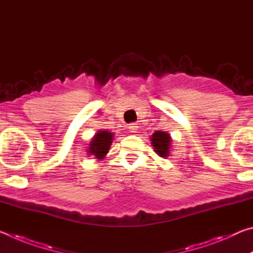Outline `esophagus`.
<instances>
[{
  "label": "esophagus",
  "instance_id": "34e87169",
  "mask_svg": "<svg viewBox=\"0 0 253 253\" xmlns=\"http://www.w3.org/2000/svg\"><path fill=\"white\" fill-rule=\"evenodd\" d=\"M138 124H130L129 125V128H128V129H129V131L130 132H137V130H138Z\"/></svg>",
  "mask_w": 253,
  "mask_h": 253
}]
</instances>
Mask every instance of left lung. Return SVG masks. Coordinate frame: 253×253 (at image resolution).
<instances>
[{
  "mask_svg": "<svg viewBox=\"0 0 253 253\" xmlns=\"http://www.w3.org/2000/svg\"><path fill=\"white\" fill-rule=\"evenodd\" d=\"M151 144L158 156L166 158L169 156L172 147V137L166 131L156 130L151 136Z\"/></svg>",
  "mask_w": 253,
  "mask_h": 253,
  "instance_id": "left-lung-1",
  "label": "left lung"
}]
</instances>
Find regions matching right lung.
Segmentation results:
<instances>
[{"label":"right lung","instance_id":"obj_1","mask_svg":"<svg viewBox=\"0 0 253 253\" xmlns=\"http://www.w3.org/2000/svg\"><path fill=\"white\" fill-rule=\"evenodd\" d=\"M114 132L109 130H98L89 142L87 155L93 156L95 160H104L114 140Z\"/></svg>","mask_w":253,"mask_h":253}]
</instances>
